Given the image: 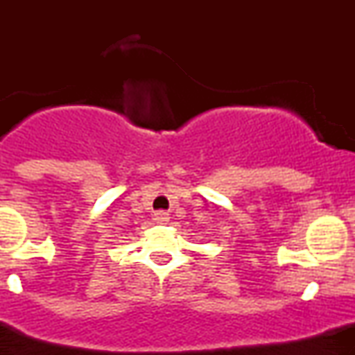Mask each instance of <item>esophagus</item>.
Listing matches in <instances>:
<instances>
[{"label": "esophagus", "instance_id": "1", "mask_svg": "<svg viewBox=\"0 0 355 355\" xmlns=\"http://www.w3.org/2000/svg\"><path fill=\"white\" fill-rule=\"evenodd\" d=\"M153 220H155V222H157V223H166V222H168V214H166V211H164V210L155 211Z\"/></svg>", "mask_w": 355, "mask_h": 355}]
</instances>
